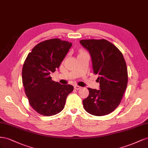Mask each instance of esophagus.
Wrapping results in <instances>:
<instances>
[{
	"instance_id": "esophagus-1",
	"label": "esophagus",
	"mask_w": 148,
	"mask_h": 148,
	"mask_svg": "<svg viewBox=\"0 0 148 148\" xmlns=\"http://www.w3.org/2000/svg\"><path fill=\"white\" fill-rule=\"evenodd\" d=\"M81 87H80L79 86H77V85L74 86V88L75 90H79V89H81Z\"/></svg>"
}]
</instances>
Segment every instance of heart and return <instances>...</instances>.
<instances>
[{"label":"heart","mask_w":148,"mask_h":148,"mask_svg":"<svg viewBox=\"0 0 148 148\" xmlns=\"http://www.w3.org/2000/svg\"><path fill=\"white\" fill-rule=\"evenodd\" d=\"M82 52H84V51H81V53H82Z\"/></svg>","instance_id":"obj_1"}]
</instances>
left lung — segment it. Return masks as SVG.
<instances>
[{
    "label": "left lung",
    "mask_w": 148,
    "mask_h": 148,
    "mask_svg": "<svg viewBox=\"0 0 148 148\" xmlns=\"http://www.w3.org/2000/svg\"><path fill=\"white\" fill-rule=\"evenodd\" d=\"M80 43L90 53L94 73L99 77V90L88 88L82 100L84 109L95 116L112 112L121 102L128 84V72L123 54L106 40H82Z\"/></svg>",
    "instance_id": "obj_1"
}]
</instances>
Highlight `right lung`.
<instances>
[{
	"instance_id": "1",
	"label": "right lung",
	"mask_w": 148,
	"mask_h": 148,
	"mask_svg": "<svg viewBox=\"0 0 148 148\" xmlns=\"http://www.w3.org/2000/svg\"><path fill=\"white\" fill-rule=\"evenodd\" d=\"M59 38L36 45L25 61L22 82L30 106L44 116H52L64 108L74 87L52 81L50 74L57 70L72 46Z\"/></svg>"
}]
</instances>
